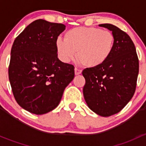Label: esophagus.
<instances>
[{"instance_id": "obj_1", "label": "esophagus", "mask_w": 146, "mask_h": 146, "mask_svg": "<svg viewBox=\"0 0 146 146\" xmlns=\"http://www.w3.org/2000/svg\"><path fill=\"white\" fill-rule=\"evenodd\" d=\"M81 73H82V70H80V69L77 68H75V74H76V76H77V75L81 74Z\"/></svg>"}]
</instances>
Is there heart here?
<instances>
[{"label": "heart", "mask_w": 146, "mask_h": 146, "mask_svg": "<svg viewBox=\"0 0 146 146\" xmlns=\"http://www.w3.org/2000/svg\"><path fill=\"white\" fill-rule=\"evenodd\" d=\"M114 46V36L108 30L79 27L68 31L65 39L58 37L56 47L60 59L68 63L77 56L80 62L89 68L104 64Z\"/></svg>", "instance_id": "1"}]
</instances>
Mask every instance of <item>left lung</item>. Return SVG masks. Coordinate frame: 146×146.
<instances>
[{"label":"left lung","mask_w":146,"mask_h":146,"mask_svg":"<svg viewBox=\"0 0 146 146\" xmlns=\"http://www.w3.org/2000/svg\"><path fill=\"white\" fill-rule=\"evenodd\" d=\"M99 26L112 32L114 46L104 64L82 70L83 95L92 111L110 117L119 112L134 95L139 63L134 44L126 32L111 24Z\"/></svg>","instance_id":"left-lung-1"}]
</instances>
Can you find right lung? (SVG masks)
<instances>
[{
    "instance_id": "1",
    "label": "right lung",
    "mask_w": 146,
    "mask_h": 146,
    "mask_svg": "<svg viewBox=\"0 0 146 146\" xmlns=\"http://www.w3.org/2000/svg\"><path fill=\"white\" fill-rule=\"evenodd\" d=\"M64 24L36 20L13 42L8 76L17 104L29 112L44 114L59 104L74 78V66L58 58L56 41Z\"/></svg>"
}]
</instances>
